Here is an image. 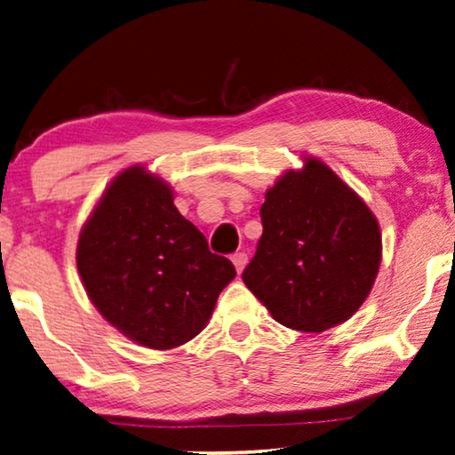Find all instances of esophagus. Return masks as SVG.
Wrapping results in <instances>:
<instances>
[{
  "label": "esophagus",
  "mask_w": 455,
  "mask_h": 455,
  "mask_svg": "<svg viewBox=\"0 0 455 455\" xmlns=\"http://www.w3.org/2000/svg\"><path fill=\"white\" fill-rule=\"evenodd\" d=\"M247 261H249L247 253H235V255H233V263H235V267H236V274H241V271L245 269Z\"/></svg>",
  "instance_id": "34e87169"
}]
</instances>
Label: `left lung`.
Instances as JSON below:
<instances>
[{"instance_id": "obj_1", "label": "left lung", "mask_w": 455, "mask_h": 455, "mask_svg": "<svg viewBox=\"0 0 455 455\" xmlns=\"http://www.w3.org/2000/svg\"><path fill=\"white\" fill-rule=\"evenodd\" d=\"M263 235L243 282L277 323L321 333L347 321L376 280L382 239L370 208L324 163L307 159L266 194Z\"/></svg>"}]
</instances>
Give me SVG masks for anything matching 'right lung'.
<instances>
[{
  "mask_svg": "<svg viewBox=\"0 0 455 455\" xmlns=\"http://www.w3.org/2000/svg\"><path fill=\"white\" fill-rule=\"evenodd\" d=\"M77 269L106 321L151 349L198 335L236 274L142 167L122 172L101 196L79 235Z\"/></svg>",
  "mask_w": 455,
  "mask_h": 455,
  "instance_id": "1",
  "label": "right lung"
}]
</instances>
